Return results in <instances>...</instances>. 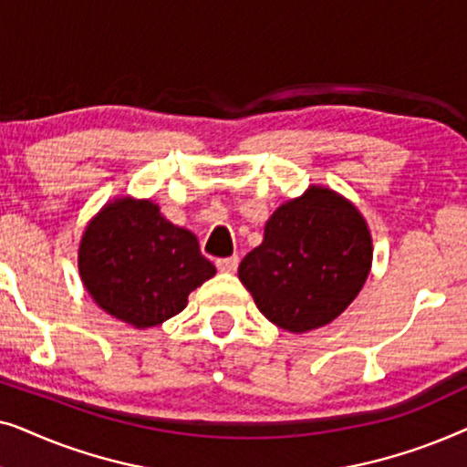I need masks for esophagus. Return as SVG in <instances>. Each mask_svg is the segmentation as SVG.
<instances>
[{
	"label": "esophagus",
	"mask_w": 467,
	"mask_h": 467,
	"mask_svg": "<svg viewBox=\"0 0 467 467\" xmlns=\"http://www.w3.org/2000/svg\"><path fill=\"white\" fill-rule=\"evenodd\" d=\"M238 264H240V259L235 257H225V259H216V267H219L221 272H227V274H234L235 270H238Z\"/></svg>",
	"instance_id": "1"
}]
</instances>
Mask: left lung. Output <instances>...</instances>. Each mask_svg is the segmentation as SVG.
<instances>
[{"label":"left lung","mask_w":467,"mask_h":467,"mask_svg":"<svg viewBox=\"0 0 467 467\" xmlns=\"http://www.w3.org/2000/svg\"><path fill=\"white\" fill-rule=\"evenodd\" d=\"M372 267V235L348 200L310 187L265 223L264 242L238 276L267 321L291 334L318 329L359 296Z\"/></svg>","instance_id":"1"}]
</instances>
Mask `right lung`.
<instances>
[{
	"label": "right lung",
	"mask_w": 467,
	"mask_h": 467,
	"mask_svg": "<svg viewBox=\"0 0 467 467\" xmlns=\"http://www.w3.org/2000/svg\"><path fill=\"white\" fill-rule=\"evenodd\" d=\"M93 302L133 327H155L184 310L191 291L216 274L189 229L150 200L117 197L93 216L78 248Z\"/></svg>",
	"instance_id": "obj_1"
}]
</instances>
